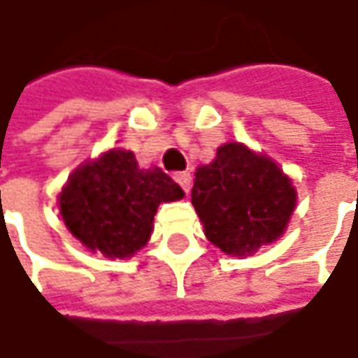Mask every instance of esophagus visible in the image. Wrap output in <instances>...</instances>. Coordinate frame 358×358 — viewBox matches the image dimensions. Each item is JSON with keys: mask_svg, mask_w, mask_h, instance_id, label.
<instances>
[{"mask_svg": "<svg viewBox=\"0 0 358 358\" xmlns=\"http://www.w3.org/2000/svg\"><path fill=\"white\" fill-rule=\"evenodd\" d=\"M176 182H178L180 186H182V190L190 192V188H192L190 172H180V174H176Z\"/></svg>", "mask_w": 358, "mask_h": 358, "instance_id": "obj_1", "label": "esophagus"}]
</instances>
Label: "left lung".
<instances>
[{"instance_id": "1", "label": "left lung", "mask_w": 358, "mask_h": 358, "mask_svg": "<svg viewBox=\"0 0 358 358\" xmlns=\"http://www.w3.org/2000/svg\"><path fill=\"white\" fill-rule=\"evenodd\" d=\"M192 203L206 238L228 255L245 257L283 236L297 190L275 160L226 142L210 164L196 168Z\"/></svg>"}]
</instances>
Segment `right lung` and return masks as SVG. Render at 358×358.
<instances>
[{
	"label": "right lung",
	"mask_w": 358,
	"mask_h": 358,
	"mask_svg": "<svg viewBox=\"0 0 358 358\" xmlns=\"http://www.w3.org/2000/svg\"><path fill=\"white\" fill-rule=\"evenodd\" d=\"M182 198L184 190L160 168H141L134 152L110 148L73 170L59 212L89 252L124 259L150 240L158 206Z\"/></svg>",
	"instance_id": "right-lung-1"
}]
</instances>
